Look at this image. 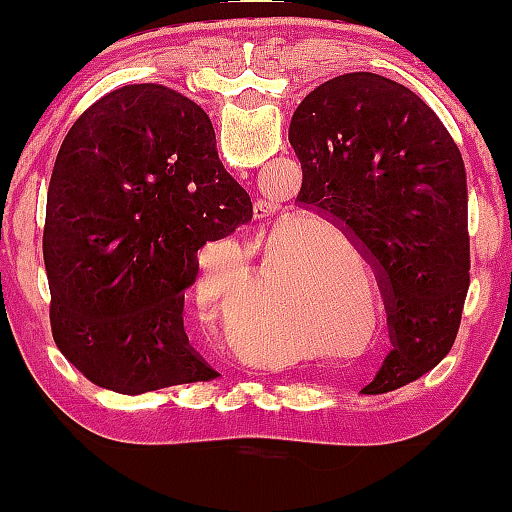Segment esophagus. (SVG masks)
<instances>
[{"label": "esophagus", "instance_id": "esophagus-1", "mask_svg": "<svg viewBox=\"0 0 512 512\" xmlns=\"http://www.w3.org/2000/svg\"><path fill=\"white\" fill-rule=\"evenodd\" d=\"M260 211H262V219L272 216V207H267V204H264V207H260Z\"/></svg>", "mask_w": 512, "mask_h": 512}]
</instances>
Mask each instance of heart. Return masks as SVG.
Masks as SVG:
<instances>
[{"mask_svg": "<svg viewBox=\"0 0 512 512\" xmlns=\"http://www.w3.org/2000/svg\"><path fill=\"white\" fill-rule=\"evenodd\" d=\"M197 298L209 315L216 301L207 267L199 281ZM298 315L301 308L284 289L279 274H267L260 289L231 310L228 339L238 354L250 358L257 366H286L303 349V337L296 325Z\"/></svg>", "mask_w": 512, "mask_h": 512, "instance_id": "1", "label": "heart"}]
</instances>
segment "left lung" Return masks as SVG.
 I'll return each mask as SVG.
<instances>
[{
	"mask_svg": "<svg viewBox=\"0 0 512 512\" xmlns=\"http://www.w3.org/2000/svg\"><path fill=\"white\" fill-rule=\"evenodd\" d=\"M289 142L303 168L296 202L342 228L383 296L392 349L361 392L414 383L448 356L469 289L460 149L414 91L370 72L310 91Z\"/></svg>",
	"mask_w": 512,
	"mask_h": 512,
	"instance_id": "obj_1",
	"label": "left lung"
}]
</instances>
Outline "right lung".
<instances>
[{
    "mask_svg": "<svg viewBox=\"0 0 512 512\" xmlns=\"http://www.w3.org/2000/svg\"><path fill=\"white\" fill-rule=\"evenodd\" d=\"M252 221L209 115L161 84L122 86L79 115L57 154L43 257L55 344L120 395L207 383L187 342L197 252Z\"/></svg>",
    "mask_w": 512,
    "mask_h": 512,
    "instance_id": "1",
    "label": "right lung"
}]
</instances>
